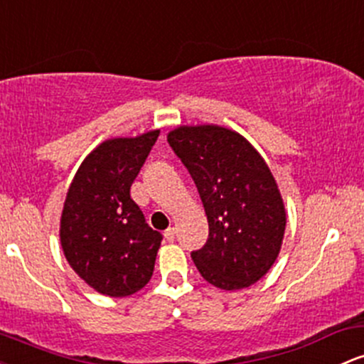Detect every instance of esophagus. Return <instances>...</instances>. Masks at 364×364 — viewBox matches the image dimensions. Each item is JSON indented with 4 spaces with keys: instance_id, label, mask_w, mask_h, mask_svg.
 Returning a JSON list of instances; mask_svg holds the SVG:
<instances>
[{
    "instance_id": "esophagus-1",
    "label": "esophagus",
    "mask_w": 364,
    "mask_h": 364,
    "mask_svg": "<svg viewBox=\"0 0 364 364\" xmlns=\"http://www.w3.org/2000/svg\"><path fill=\"white\" fill-rule=\"evenodd\" d=\"M174 237H176V230H174V228H167V230L164 231V238H166L167 242H173Z\"/></svg>"
}]
</instances>
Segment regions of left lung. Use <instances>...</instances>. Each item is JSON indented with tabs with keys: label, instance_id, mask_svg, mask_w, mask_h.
<instances>
[{
	"label": "left lung",
	"instance_id": "1",
	"mask_svg": "<svg viewBox=\"0 0 364 364\" xmlns=\"http://www.w3.org/2000/svg\"><path fill=\"white\" fill-rule=\"evenodd\" d=\"M200 193L209 238L191 259L223 290L261 279L277 261L287 214L278 185L259 151L237 131L205 124L167 134Z\"/></svg>",
	"mask_w": 364,
	"mask_h": 364
}]
</instances>
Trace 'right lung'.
<instances>
[{
    "label": "right lung",
    "mask_w": 364,
    "mask_h": 364,
    "mask_svg": "<svg viewBox=\"0 0 364 364\" xmlns=\"http://www.w3.org/2000/svg\"><path fill=\"white\" fill-rule=\"evenodd\" d=\"M159 133L103 141L67 191L60 219L63 254L79 278L109 297L138 292L154 274L162 235L146 225L129 191Z\"/></svg>",
    "instance_id": "right-lung-1"
}]
</instances>
